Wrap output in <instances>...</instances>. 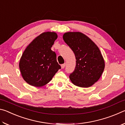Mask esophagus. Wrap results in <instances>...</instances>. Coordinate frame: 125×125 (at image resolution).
Masks as SVG:
<instances>
[{
	"mask_svg": "<svg viewBox=\"0 0 125 125\" xmlns=\"http://www.w3.org/2000/svg\"><path fill=\"white\" fill-rule=\"evenodd\" d=\"M65 66V63H64V64H61V68H64Z\"/></svg>",
	"mask_w": 125,
	"mask_h": 125,
	"instance_id": "esophagus-1",
	"label": "esophagus"
}]
</instances>
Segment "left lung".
Segmentation results:
<instances>
[{
	"label": "left lung",
	"mask_w": 125,
	"mask_h": 125,
	"mask_svg": "<svg viewBox=\"0 0 125 125\" xmlns=\"http://www.w3.org/2000/svg\"><path fill=\"white\" fill-rule=\"evenodd\" d=\"M64 42L75 54L76 65L69 78L75 85L88 88L100 78L105 68L103 57L94 42L79 32H68L63 36Z\"/></svg>",
	"instance_id": "1"
}]
</instances>
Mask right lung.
<instances>
[{
	"label": "right lung",
	"instance_id": "obj_1",
	"mask_svg": "<svg viewBox=\"0 0 125 125\" xmlns=\"http://www.w3.org/2000/svg\"><path fill=\"white\" fill-rule=\"evenodd\" d=\"M57 37L54 32L42 33L24 51L19 68L23 79L30 85L36 87L46 85L61 68L56 53L51 49Z\"/></svg>",
	"mask_w": 125,
	"mask_h": 125
}]
</instances>
